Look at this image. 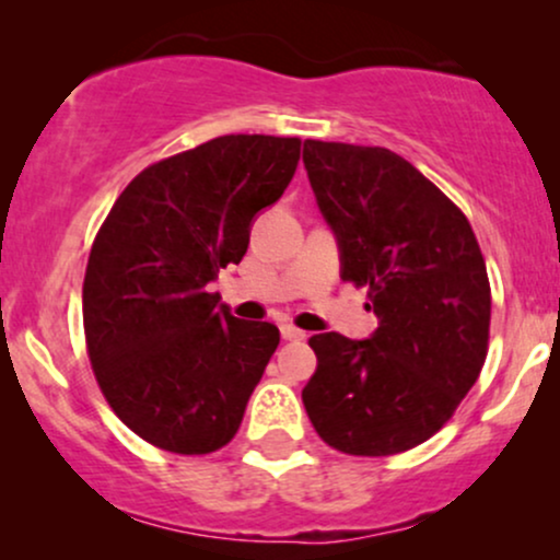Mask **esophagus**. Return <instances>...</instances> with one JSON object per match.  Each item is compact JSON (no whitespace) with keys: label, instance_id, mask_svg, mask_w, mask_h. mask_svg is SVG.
<instances>
[{"label":"esophagus","instance_id":"1","mask_svg":"<svg viewBox=\"0 0 560 560\" xmlns=\"http://www.w3.org/2000/svg\"><path fill=\"white\" fill-rule=\"evenodd\" d=\"M281 337H284L287 342H300V339H305L307 334L292 324H281Z\"/></svg>","mask_w":560,"mask_h":560}]
</instances>
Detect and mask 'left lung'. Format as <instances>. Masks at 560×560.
Returning a JSON list of instances; mask_svg holds the SVG:
<instances>
[{"label":"left lung","instance_id":"left-lung-1","mask_svg":"<svg viewBox=\"0 0 560 560\" xmlns=\"http://www.w3.org/2000/svg\"><path fill=\"white\" fill-rule=\"evenodd\" d=\"M318 210L339 242L342 279L369 289L371 339H307V419L347 455H395L440 432L479 378L492 294L471 223L408 160L384 147L305 139Z\"/></svg>","mask_w":560,"mask_h":560}]
</instances>
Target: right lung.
<instances>
[{
	"mask_svg": "<svg viewBox=\"0 0 560 560\" xmlns=\"http://www.w3.org/2000/svg\"><path fill=\"white\" fill-rule=\"evenodd\" d=\"M298 137L229 133L152 163L115 199L83 276L96 384L120 421L178 455L234 440L279 347L268 320H240L210 281L240 262L249 223L284 195Z\"/></svg>",
	"mask_w": 560,
	"mask_h": 560,
	"instance_id": "add662e5",
	"label": "right lung"
}]
</instances>
